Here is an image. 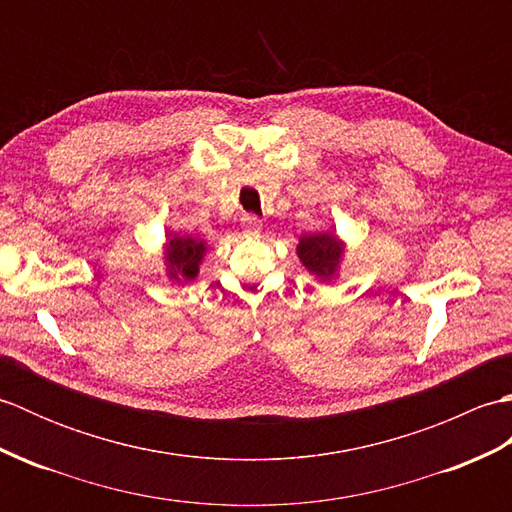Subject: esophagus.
I'll list each match as a JSON object with an SVG mask.
<instances>
[{"mask_svg": "<svg viewBox=\"0 0 512 512\" xmlns=\"http://www.w3.org/2000/svg\"><path fill=\"white\" fill-rule=\"evenodd\" d=\"M244 228L248 233H259L262 231V220L257 215H244Z\"/></svg>", "mask_w": 512, "mask_h": 512, "instance_id": "1", "label": "esophagus"}]
</instances>
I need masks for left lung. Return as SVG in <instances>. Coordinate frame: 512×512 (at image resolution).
<instances>
[{
  "label": "left lung",
  "instance_id": "8db88e82",
  "mask_svg": "<svg viewBox=\"0 0 512 512\" xmlns=\"http://www.w3.org/2000/svg\"><path fill=\"white\" fill-rule=\"evenodd\" d=\"M341 242L332 233H314L301 237L297 246L299 259L310 273L319 277H330L341 257Z\"/></svg>",
  "mask_w": 512,
  "mask_h": 512
}]
</instances>
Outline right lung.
<instances>
[{"mask_svg": "<svg viewBox=\"0 0 512 512\" xmlns=\"http://www.w3.org/2000/svg\"><path fill=\"white\" fill-rule=\"evenodd\" d=\"M204 255V242L193 237H171L167 244V259L171 266V275L180 273L193 279L198 275V264Z\"/></svg>", "mask_w": 512, "mask_h": 512, "instance_id": "add662e5", "label": "right lung"}]
</instances>
